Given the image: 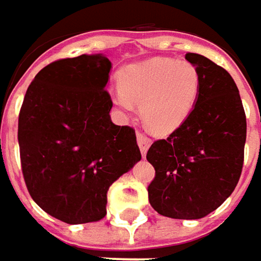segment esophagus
Here are the masks:
<instances>
[{
	"label": "esophagus",
	"mask_w": 261,
	"mask_h": 261,
	"mask_svg": "<svg viewBox=\"0 0 261 261\" xmlns=\"http://www.w3.org/2000/svg\"><path fill=\"white\" fill-rule=\"evenodd\" d=\"M136 139H138V145H139V149H141V154L144 156L146 154L149 145H151V139H149L148 136L142 135V134H138V135H136Z\"/></svg>",
	"instance_id": "obj_1"
}]
</instances>
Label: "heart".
<instances>
[{
	"instance_id": "1",
	"label": "heart",
	"mask_w": 261,
	"mask_h": 261,
	"mask_svg": "<svg viewBox=\"0 0 261 261\" xmlns=\"http://www.w3.org/2000/svg\"><path fill=\"white\" fill-rule=\"evenodd\" d=\"M120 90L112 100L120 110L141 106L144 125L154 134L167 135L185 123L200 95L202 76L189 61L152 58L125 68L119 76Z\"/></svg>"
}]
</instances>
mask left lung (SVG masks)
I'll return each mask as SVG.
<instances>
[{"label":"left lung","mask_w":261,"mask_h":261,"mask_svg":"<svg viewBox=\"0 0 261 261\" xmlns=\"http://www.w3.org/2000/svg\"><path fill=\"white\" fill-rule=\"evenodd\" d=\"M202 76L195 110L167 139L155 141L146 160L155 168L148 199L160 215L199 219L214 212L240 180L247 122L232 76L211 59L187 54Z\"/></svg>","instance_id":"obj_1"}]
</instances>
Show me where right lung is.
Instances as JSON below:
<instances>
[{"mask_svg": "<svg viewBox=\"0 0 261 261\" xmlns=\"http://www.w3.org/2000/svg\"><path fill=\"white\" fill-rule=\"evenodd\" d=\"M110 71L103 54L52 62L35 76L20 110L27 190L66 224L105 218L109 187L141 161L135 130L110 119Z\"/></svg>", "mask_w": 261, "mask_h": 261, "instance_id": "1", "label": "right lung"}]
</instances>
